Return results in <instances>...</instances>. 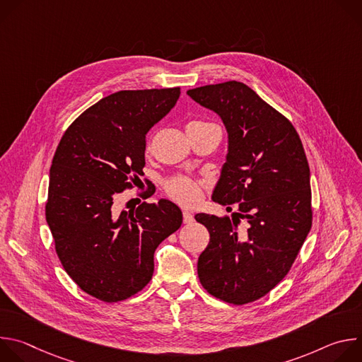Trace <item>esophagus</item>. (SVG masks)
Masks as SVG:
<instances>
[{
	"mask_svg": "<svg viewBox=\"0 0 362 362\" xmlns=\"http://www.w3.org/2000/svg\"><path fill=\"white\" fill-rule=\"evenodd\" d=\"M194 221V218H193V215L190 214V212H187V211H185L183 212V223H192Z\"/></svg>",
	"mask_w": 362,
	"mask_h": 362,
	"instance_id": "1",
	"label": "esophagus"
}]
</instances>
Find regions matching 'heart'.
<instances>
[{"instance_id": "1", "label": "heart", "mask_w": 362, "mask_h": 362, "mask_svg": "<svg viewBox=\"0 0 362 362\" xmlns=\"http://www.w3.org/2000/svg\"><path fill=\"white\" fill-rule=\"evenodd\" d=\"M193 123H202V122H193ZM166 192L173 200H176L183 206H196L202 199V190L199 185L183 176L170 179L166 185Z\"/></svg>"}]
</instances>
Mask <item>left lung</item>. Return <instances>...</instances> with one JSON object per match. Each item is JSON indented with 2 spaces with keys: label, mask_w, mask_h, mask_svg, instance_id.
I'll return each mask as SVG.
<instances>
[{
  "label": "left lung",
  "mask_w": 362,
  "mask_h": 362,
  "mask_svg": "<svg viewBox=\"0 0 362 362\" xmlns=\"http://www.w3.org/2000/svg\"><path fill=\"white\" fill-rule=\"evenodd\" d=\"M228 132V154L212 200L238 203L229 216L197 214L211 240L197 261L202 286L235 305L256 300L289 272L313 225L311 173L292 123L250 87L226 81L187 90ZM245 220L243 237L237 225Z\"/></svg>",
  "instance_id": "left-lung-1"
}]
</instances>
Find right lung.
I'll list each match as a JSON object with an SVG mask.
<instances>
[{"instance_id": "add662e5", "label": "right lung", "mask_w": 362, "mask_h": 362, "mask_svg": "<svg viewBox=\"0 0 362 362\" xmlns=\"http://www.w3.org/2000/svg\"><path fill=\"white\" fill-rule=\"evenodd\" d=\"M179 95V87L113 93L78 116L57 146L45 219L66 272L100 300L141 291L154 250L182 225V211L168 199L129 212L116 208L119 193L143 175L147 132Z\"/></svg>"}]
</instances>
